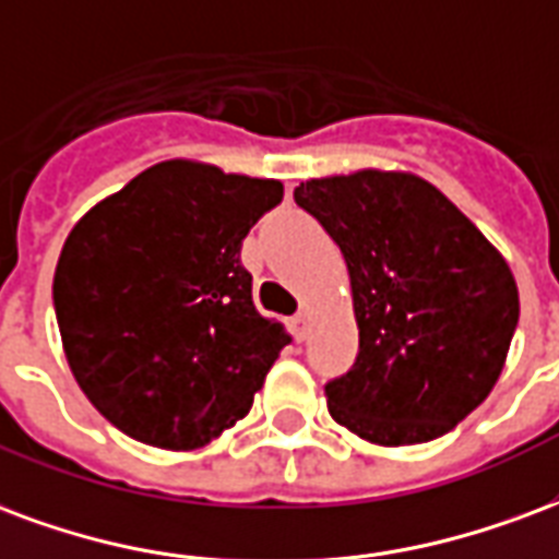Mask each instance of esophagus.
Returning a JSON list of instances; mask_svg holds the SVG:
<instances>
[{
  "label": "esophagus",
  "instance_id": "esophagus-1",
  "mask_svg": "<svg viewBox=\"0 0 559 559\" xmlns=\"http://www.w3.org/2000/svg\"><path fill=\"white\" fill-rule=\"evenodd\" d=\"M290 322H293V334H296V341H305V334H308V317H305V313H296Z\"/></svg>",
  "mask_w": 559,
  "mask_h": 559
}]
</instances>
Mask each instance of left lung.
<instances>
[{"mask_svg":"<svg viewBox=\"0 0 559 559\" xmlns=\"http://www.w3.org/2000/svg\"><path fill=\"white\" fill-rule=\"evenodd\" d=\"M341 246L358 355L325 384L341 427L384 448L444 436L489 396L519 325L507 260L436 186L355 171L296 186Z\"/></svg>","mask_w":559,"mask_h":559,"instance_id":"obj_1","label":"left lung"}]
</instances>
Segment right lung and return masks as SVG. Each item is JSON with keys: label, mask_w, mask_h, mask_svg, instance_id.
Segmentation results:
<instances>
[{"label": "right lung", "mask_w": 559, "mask_h": 559, "mask_svg": "<svg viewBox=\"0 0 559 559\" xmlns=\"http://www.w3.org/2000/svg\"><path fill=\"white\" fill-rule=\"evenodd\" d=\"M278 180L168 159L76 222L52 305L64 355L123 436L195 450L248 415L290 334L251 299L239 260Z\"/></svg>", "instance_id": "1"}]
</instances>
